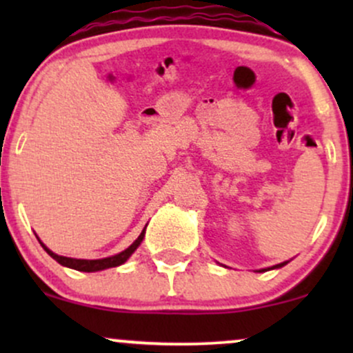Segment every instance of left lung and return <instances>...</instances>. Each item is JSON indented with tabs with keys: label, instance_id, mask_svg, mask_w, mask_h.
<instances>
[{
	"label": "left lung",
	"instance_id": "left-lung-1",
	"mask_svg": "<svg viewBox=\"0 0 353 353\" xmlns=\"http://www.w3.org/2000/svg\"><path fill=\"white\" fill-rule=\"evenodd\" d=\"M285 264H287V262H282V264H277V265H274L272 269H277V267H282V265H285Z\"/></svg>",
	"mask_w": 353,
	"mask_h": 353
}]
</instances>
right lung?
Wrapping results in <instances>:
<instances>
[{
  "mask_svg": "<svg viewBox=\"0 0 353 353\" xmlns=\"http://www.w3.org/2000/svg\"><path fill=\"white\" fill-rule=\"evenodd\" d=\"M145 230V228H144ZM144 230L141 232V236L136 239L134 242H132L131 245L128 247V249L123 250V252L112 255V257H106V259H98V261H86V259H71V257H63V255H58L54 252H51L50 249H48L46 245L43 244V249L46 250L48 254L51 255L52 259H54L56 262H59L61 265L64 267H70V269H74V270H81V272H98V270H104V269H109V267H117L121 264H124L125 261H128L129 257H131V254L134 252V250L139 247L141 242H143L144 239Z\"/></svg>",
  "mask_w": 353,
  "mask_h": 353,
  "instance_id": "obj_1",
  "label": "right lung"
}]
</instances>
